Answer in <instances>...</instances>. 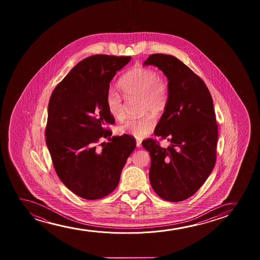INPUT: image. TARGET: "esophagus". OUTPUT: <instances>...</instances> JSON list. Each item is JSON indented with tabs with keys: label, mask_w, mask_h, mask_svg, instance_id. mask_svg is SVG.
<instances>
[{
	"label": "esophagus",
	"mask_w": 260,
	"mask_h": 260,
	"mask_svg": "<svg viewBox=\"0 0 260 260\" xmlns=\"http://www.w3.org/2000/svg\"><path fill=\"white\" fill-rule=\"evenodd\" d=\"M136 144H137V146H138V147H140V146H141V145H142V144H141V141H140V140H137V142H136Z\"/></svg>",
	"instance_id": "esophagus-1"
}]
</instances>
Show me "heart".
Segmentation results:
<instances>
[{
  "label": "heart",
  "mask_w": 260,
  "mask_h": 260,
  "mask_svg": "<svg viewBox=\"0 0 260 260\" xmlns=\"http://www.w3.org/2000/svg\"><path fill=\"white\" fill-rule=\"evenodd\" d=\"M118 86L126 98L139 99L140 114H145L139 119L126 120L119 126L118 132L137 139H143L155 127L156 122L152 116L160 117L167 109L170 96L169 82L159 76L153 69L137 67L121 76ZM106 103L112 117L117 121L124 118V106L116 90H107Z\"/></svg>",
  "instance_id": "heart-1"
}]
</instances>
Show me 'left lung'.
I'll use <instances>...</instances> for the list:
<instances>
[{"mask_svg":"<svg viewBox=\"0 0 260 260\" xmlns=\"http://www.w3.org/2000/svg\"><path fill=\"white\" fill-rule=\"evenodd\" d=\"M143 64H153L167 76V109L154 135L167 139L164 148L156 139L142 145L150 153V183L161 199L182 202L206 181L217 159V123L213 101L203 79L177 57L150 55Z\"/></svg>","mask_w":260,"mask_h":260,"instance_id":"obj_1","label":"left lung"}]
</instances>
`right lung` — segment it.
<instances>
[{
  "label": "right lung",
  "mask_w": 260,
  "mask_h": 260,
  "mask_svg": "<svg viewBox=\"0 0 260 260\" xmlns=\"http://www.w3.org/2000/svg\"><path fill=\"white\" fill-rule=\"evenodd\" d=\"M132 57L93 55L79 62L50 96L45 137L58 178L76 196L103 198L117 187L121 170L135 149V138L113 137L106 103L109 83ZM101 138L111 141L102 143Z\"/></svg>",
  "instance_id": "1"
}]
</instances>
